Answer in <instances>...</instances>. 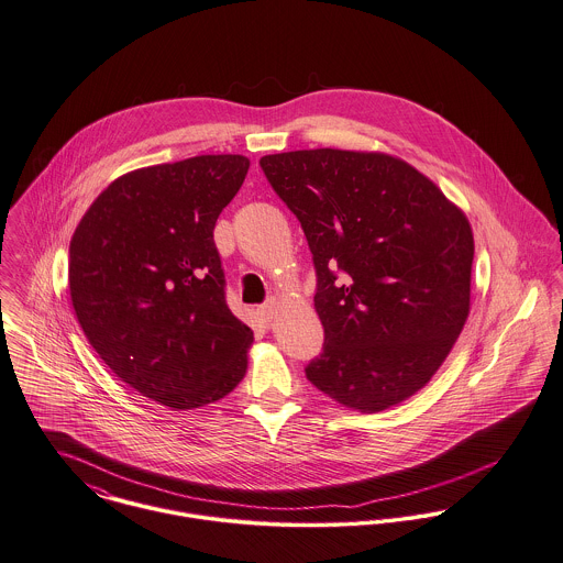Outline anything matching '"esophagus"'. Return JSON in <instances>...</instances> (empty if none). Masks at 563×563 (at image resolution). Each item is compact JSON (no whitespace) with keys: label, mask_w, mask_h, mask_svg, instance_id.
<instances>
[{"label":"esophagus","mask_w":563,"mask_h":563,"mask_svg":"<svg viewBox=\"0 0 563 563\" xmlns=\"http://www.w3.org/2000/svg\"><path fill=\"white\" fill-rule=\"evenodd\" d=\"M257 313H260V318H262L264 322H271V320L275 318V313H277V303H275V301H268V303L257 307Z\"/></svg>","instance_id":"obj_1"}]
</instances>
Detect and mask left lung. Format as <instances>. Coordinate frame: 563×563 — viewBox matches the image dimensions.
I'll return each mask as SVG.
<instances>
[{
	"instance_id": "1",
	"label": "left lung",
	"mask_w": 563,
	"mask_h": 563,
	"mask_svg": "<svg viewBox=\"0 0 563 563\" xmlns=\"http://www.w3.org/2000/svg\"><path fill=\"white\" fill-rule=\"evenodd\" d=\"M260 167L313 256L324 346L307 380L361 412L405 402L441 367L468 316L466 214L391 154L316 148L266 154Z\"/></svg>"
}]
</instances>
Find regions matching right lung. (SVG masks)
I'll return each mask as SVG.
<instances>
[{
  "instance_id": "1",
  "label": "right lung",
  "mask_w": 563,
  "mask_h": 563,
  "mask_svg": "<svg viewBox=\"0 0 563 563\" xmlns=\"http://www.w3.org/2000/svg\"><path fill=\"white\" fill-rule=\"evenodd\" d=\"M247 169L243 154H202L129 172L70 241V301L88 342L122 383L169 409L217 402L247 372L254 333L225 303L212 239Z\"/></svg>"
}]
</instances>
